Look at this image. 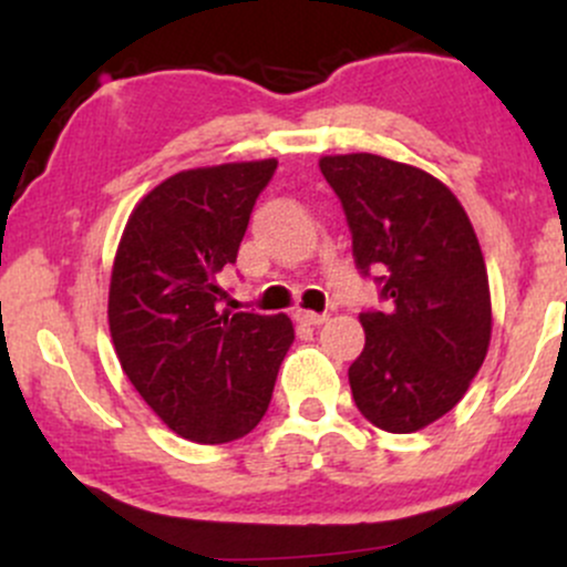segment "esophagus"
Instances as JSON below:
<instances>
[{"label": "esophagus", "mask_w": 567, "mask_h": 567, "mask_svg": "<svg viewBox=\"0 0 567 567\" xmlns=\"http://www.w3.org/2000/svg\"><path fill=\"white\" fill-rule=\"evenodd\" d=\"M328 311H306V309H298L296 311V320L301 324H309V328H320L322 322H328Z\"/></svg>", "instance_id": "obj_1"}]
</instances>
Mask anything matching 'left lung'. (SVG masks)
Masks as SVG:
<instances>
[{"label": "left lung", "mask_w": 567, "mask_h": 567, "mask_svg": "<svg viewBox=\"0 0 567 567\" xmlns=\"http://www.w3.org/2000/svg\"><path fill=\"white\" fill-rule=\"evenodd\" d=\"M351 231V256L379 285L360 315L365 349L349 383L370 424L419 432L466 394L491 343V290L470 216L453 192L379 154L322 157Z\"/></svg>", "instance_id": "obj_1"}]
</instances>
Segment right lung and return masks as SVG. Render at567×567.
I'll list each match as a JSON object with an SVG mask.
<instances>
[{"label": "right lung", "instance_id": "right-lung-1", "mask_svg": "<svg viewBox=\"0 0 567 567\" xmlns=\"http://www.w3.org/2000/svg\"><path fill=\"white\" fill-rule=\"evenodd\" d=\"M277 159L184 171L130 216L109 288L125 375L181 437L220 445L258 426L292 343L285 315L220 311L218 275L237 261Z\"/></svg>", "mask_w": 567, "mask_h": 567}]
</instances>
